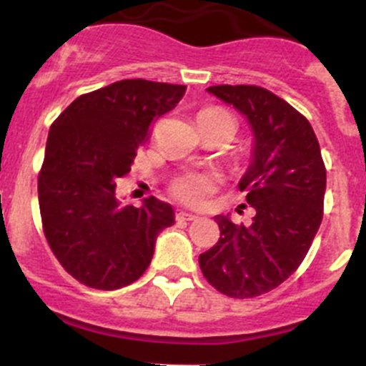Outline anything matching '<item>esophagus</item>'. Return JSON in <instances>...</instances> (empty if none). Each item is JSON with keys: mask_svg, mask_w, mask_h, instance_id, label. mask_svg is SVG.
<instances>
[{"mask_svg": "<svg viewBox=\"0 0 366 366\" xmlns=\"http://www.w3.org/2000/svg\"><path fill=\"white\" fill-rule=\"evenodd\" d=\"M177 219H179V220H195L197 215L184 212V209H179V212H177Z\"/></svg>", "mask_w": 366, "mask_h": 366, "instance_id": "34e87169", "label": "esophagus"}]
</instances>
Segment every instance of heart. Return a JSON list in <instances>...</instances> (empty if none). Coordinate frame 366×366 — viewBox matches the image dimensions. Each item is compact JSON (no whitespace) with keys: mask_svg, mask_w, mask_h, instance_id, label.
Instances as JSON below:
<instances>
[{"mask_svg":"<svg viewBox=\"0 0 366 366\" xmlns=\"http://www.w3.org/2000/svg\"><path fill=\"white\" fill-rule=\"evenodd\" d=\"M199 117H229V114L219 109H206ZM213 189H215V179L207 173H184L171 184L173 195L187 206L204 204L207 197L213 193Z\"/></svg>","mask_w":366,"mask_h":366,"instance_id":"obj_1","label":"heart"}]
</instances>
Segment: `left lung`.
Segmentation results:
<instances>
[{
    "mask_svg": "<svg viewBox=\"0 0 366 366\" xmlns=\"http://www.w3.org/2000/svg\"><path fill=\"white\" fill-rule=\"evenodd\" d=\"M207 93L233 105L253 133L252 160L239 182L255 207L252 224L217 215L220 237L200 253L204 277L219 292L249 299L277 288L299 268L322 220L327 169L310 122L255 85H215Z\"/></svg>",
    "mask_w": 366,
    "mask_h": 366,
    "instance_id": "obj_1",
    "label": "left lung"
}]
</instances>
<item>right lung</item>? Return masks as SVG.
I'll return each instance as SVG.
<instances>
[{
    "label": "right lung",
    "instance_id": "add662e5",
    "mask_svg": "<svg viewBox=\"0 0 366 366\" xmlns=\"http://www.w3.org/2000/svg\"><path fill=\"white\" fill-rule=\"evenodd\" d=\"M186 85L122 80L81 94L51 126L38 177L44 232L60 264L81 285L118 290L142 277L157 237L175 224L167 202L122 206L117 180Z\"/></svg>",
    "mask_w": 366,
    "mask_h": 366
}]
</instances>
